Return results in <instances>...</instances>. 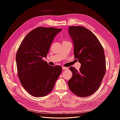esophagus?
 Instances as JSON below:
<instances>
[{
    "instance_id": "obj_1",
    "label": "esophagus",
    "mask_w": 120,
    "mask_h": 120,
    "mask_svg": "<svg viewBox=\"0 0 120 120\" xmlns=\"http://www.w3.org/2000/svg\"><path fill=\"white\" fill-rule=\"evenodd\" d=\"M62 68H63V70H68V68L64 67H62Z\"/></svg>"
}]
</instances>
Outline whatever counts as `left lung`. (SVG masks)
<instances>
[{
    "label": "left lung",
    "mask_w": 120,
    "mask_h": 120,
    "mask_svg": "<svg viewBox=\"0 0 120 120\" xmlns=\"http://www.w3.org/2000/svg\"><path fill=\"white\" fill-rule=\"evenodd\" d=\"M74 43L75 58L81 64L78 71L70 67L72 77L68 81L70 90L79 97H86L99 89L106 72L104 49L93 32L85 27H68Z\"/></svg>",
    "instance_id": "8db88e82"
}]
</instances>
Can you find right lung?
<instances>
[{"mask_svg":"<svg viewBox=\"0 0 120 120\" xmlns=\"http://www.w3.org/2000/svg\"><path fill=\"white\" fill-rule=\"evenodd\" d=\"M62 29L39 27L26 35L16 55L18 76L24 89L35 97H42L52 90L62 71L60 66H50L46 57L55 36Z\"/></svg>","mask_w":120,"mask_h":120,"instance_id":"add662e5","label":"right lung"}]
</instances>
